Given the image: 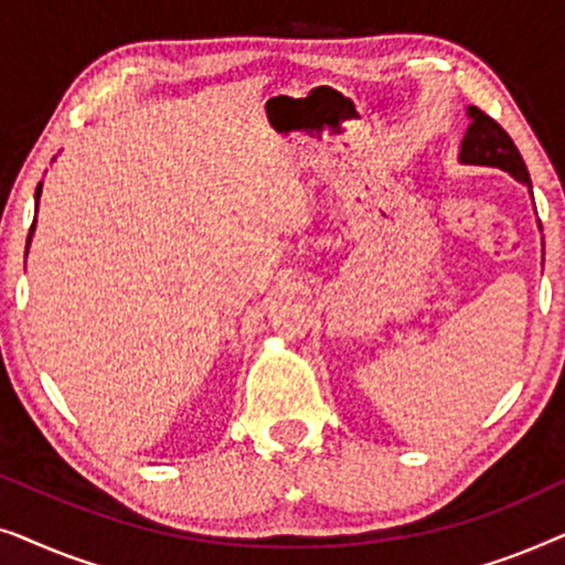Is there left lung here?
<instances>
[{"label":"left lung","instance_id":"obj_1","mask_svg":"<svg viewBox=\"0 0 565 565\" xmlns=\"http://www.w3.org/2000/svg\"><path fill=\"white\" fill-rule=\"evenodd\" d=\"M468 115L473 122H470L468 134L462 138L460 161H466V164L499 167L512 177H516L520 182L527 184V188H532L527 167H524L522 153L514 146L512 136H509L507 130L491 118V115H486L473 105L468 107Z\"/></svg>","mask_w":565,"mask_h":565}]
</instances>
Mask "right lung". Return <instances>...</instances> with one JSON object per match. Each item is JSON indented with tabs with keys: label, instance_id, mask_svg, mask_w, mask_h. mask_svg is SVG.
Wrapping results in <instances>:
<instances>
[{
	"label": "right lung",
	"instance_id": "right-lung-1",
	"mask_svg": "<svg viewBox=\"0 0 565 565\" xmlns=\"http://www.w3.org/2000/svg\"><path fill=\"white\" fill-rule=\"evenodd\" d=\"M35 198H41V184H38V190H35ZM33 226H35V221H33ZM33 226H30V234H33ZM28 242H30V236H28Z\"/></svg>",
	"mask_w": 565,
	"mask_h": 565
}]
</instances>
